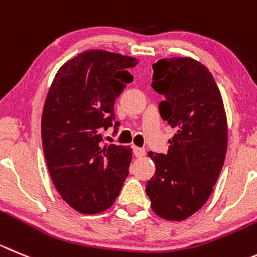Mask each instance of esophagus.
I'll return each mask as SVG.
<instances>
[{
  "label": "esophagus",
  "mask_w": 257,
  "mask_h": 257,
  "mask_svg": "<svg viewBox=\"0 0 257 257\" xmlns=\"http://www.w3.org/2000/svg\"><path fill=\"white\" fill-rule=\"evenodd\" d=\"M133 153H134V156H136V157L141 158V157H143V156L146 155V150H145V148L133 147Z\"/></svg>",
  "instance_id": "esophagus-1"
}]
</instances>
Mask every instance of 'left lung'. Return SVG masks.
<instances>
[{"instance_id": "8db88e82", "label": "left lung", "mask_w": 257, "mask_h": 257, "mask_svg": "<svg viewBox=\"0 0 257 257\" xmlns=\"http://www.w3.org/2000/svg\"><path fill=\"white\" fill-rule=\"evenodd\" d=\"M152 87L165 96L160 114L172 128L167 153L148 156L156 172L146 193L157 215L184 220L213 191L227 152V120L212 73L191 58H164L153 64Z\"/></svg>"}]
</instances>
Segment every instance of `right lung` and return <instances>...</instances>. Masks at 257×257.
I'll list each match as a JSON object with an SVG mask.
<instances>
[{
  "mask_svg": "<svg viewBox=\"0 0 257 257\" xmlns=\"http://www.w3.org/2000/svg\"><path fill=\"white\" fill-rule=\"evenodd\" d=\"M136 58L86 50L59 68L42 116V141L52 181L62 199L83 214L114 204L129 174L131 147L104 145L114 104L133 81Z\"/></svg>",
  "mask_w": 257,
  "mask_h": 257,
  "instance_id": "1",
  "label": "right lung"
}]
</instances>
